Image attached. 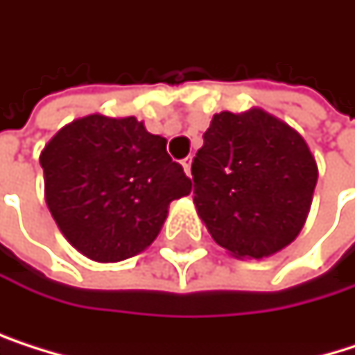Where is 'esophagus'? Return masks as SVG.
<instances>
[{
	"mask_svg": "<svg viewBox=\"0 0 355 355\" xmlns=\"http://www.w3.org/2000/svg\"><path fill=\"white\" fill-rule=\"evenodd\" d=\"M182 167H184L186 175H188V178H192V157H186V159H182Z\"/></svg>",
	"mask_w": 355,
	"mask_h": 355,
	"instance_id": "esophagus-1",
	"label": "esophagus"
}]
</instances>
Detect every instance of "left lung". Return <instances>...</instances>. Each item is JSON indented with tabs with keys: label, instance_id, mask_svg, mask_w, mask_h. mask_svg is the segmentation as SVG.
Segmentation results:
<instances>
[{
	"label": "left lung",
	"instance_id": "obj_1",
	"mask_svg": "<svg viewBox=\"0 0 355 355\" xmlns=\"http://www.w3.org/2000/svg\"><path fill=\"white\" fill-rule=\"evenodd\" d=\"M192 161L194 205L234 257H270L301 232L318 182L305 140L274 114L219 112Z\"/></svg>",
	"mask_w": 355,
	"mask_h": 355
}]
</instances>
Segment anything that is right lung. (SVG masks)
I'll return each instance as SVG.
<instances>
[{"mask_svg": "<svg viewBox=\"0 0 355 355\" xmlns=\"http://www.w3.org/2000/svg\"><path fill=\"white\" fill-rule=\"evenodd\" d=\"M39 161L60 232L81 255L102 263L150 247L169 202L192 188L167 155V140L136 116L77 119L46 144Z\"/></svg>", "mask_w": 355, "mask_h": 355, "instance_id": "right-lung-1", "label": "right lung"}]
</instances>
